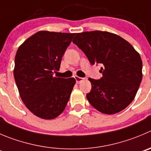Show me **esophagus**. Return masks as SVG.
Here are the masks:
<instances>
[{
  "instance_id": "1",
  "label": "esophagus",
  "mask_w": 151,
  "mask_h": 151,
  "mask_svg": "<svg viewBox=\"0 0 151 151\" xmlns=\"http://www.w3.org/2000/svg\"><path fill=\"white\" fill-rule=\"evenodd\" d=\"M75 78H76V82L78 83H78L81 82V81H82L83 79H84L83 78H81V77H78V76H76V77H75Z\"/></svg>"
}]
</instances>
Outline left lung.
Masks as SVG:
<instances>
[{
    "instance_id": "left-lung-1",
    "label": "left lung",
    "mask_w": 151,
    "mask_h": 151,
    "mask_svg": "<svg viewBox=\"0 0 151 151\" xmlns=\"http://www.w3.org/2000/svg\"><path fill=\"white\" fill-rule=\"evenodd\" d=\"M73 42L91 64H101L103 76L89 78L92 85L87 99L104 114H115L134 99L142 78V61L139 52L126 40L106 31L77 33Z\"/></svg>"
}]
</instances>
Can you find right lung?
Listing matches in <instances>:
<instances>
[{"mask_svg":"<svg viewBox=\"0 0 151 151\" xmlns=\"http://www.w3.org/2000/svg\"><path fill=\"white\" fill-rule=\"evenodd\" d=\"M76 33L39 31L18 49L14 77L23 102L30 112L43 119H53L64 110L74 78L53 76Z\"/></svg>","mask_w":151,"mask_h":151,"instance_id":"right-lung-1","label":"right lung"}]
</instances>
